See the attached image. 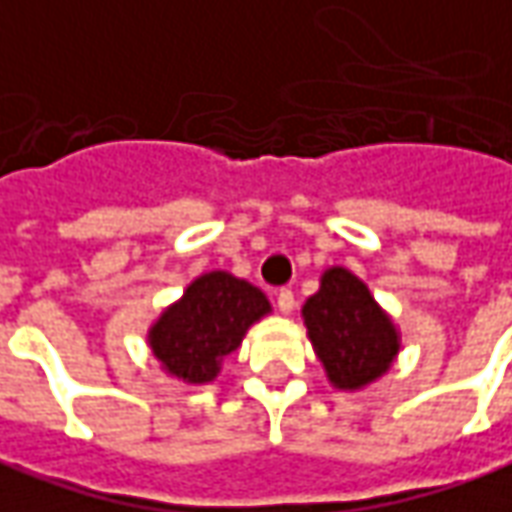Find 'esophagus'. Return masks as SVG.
Returning <instances> with one entry per match:
<instances>
[{
    "instance_id": "1",
    "label": "esophagus",
    "mask_w": 512,
    "mask_h": 512,
    "mask_svg": "<svg viewBox=\"0 0 512 512\" xmlns=\"http://www.w3.org/2000/svg\"><path fill=\"white\" fill-rule=\"evenodd\" d=\"M277 308H280L283 314H291V311L297 308L294 291H288V288H280V291H277Z\"/></svg>"
}]
</instances>
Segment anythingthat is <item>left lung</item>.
<instances>
[{
  "label": "left lung",
  "mask_w": 512,
  "mask_h": 512,
  "mask_svg": "<svg viewBox=\"0 0 512 512\" xmlns=\"http://www.w3.org/2000/svg\"><path fill=\"white\" fill-rule=\"evenodd\" d=\"M302 319L316 358L336 389L356 392L389 373L401 350L392 316L375 302L364 280L344 266H330L319 291L302 305Z\"/></svg>",
  "instance_id": "8db88e82"
}]
</instances>
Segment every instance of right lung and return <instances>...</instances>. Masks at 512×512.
I'll return each instance as SVG.
<instances>
[{
	"label": "right lung",
	"instance_id": "1",
	"mask_svg": "<svg viewBox=\"0 0 512 512\" xmlns=\"http://www.w3.org/2000/svg\"><path fill=\"white\" fill-rule=\"evenodd\" d=\"M266 314L271 302L257 285L229 271H207L159 314L148 344L168 375L184 384H210L224 358L241 347L246 330Z\"/></svg>",
	"mask_w": 512,
	"mask_h": 512
}]
</instances>
